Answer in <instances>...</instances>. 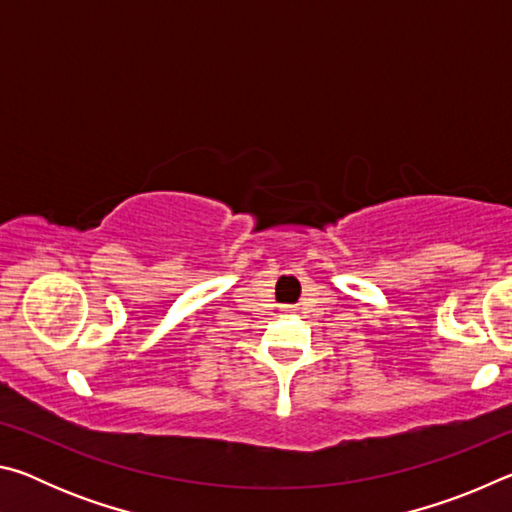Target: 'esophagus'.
Returning a JSON list of instances; mask_svg holds the SVG:
<instances>
[{
	"label": "esophagus",
	"mask_w": 512,
	"mask_h": 512,
	"mask_svg": "<svg viewBox=\"0 0 512 512\" xmlns=\"http://www.w3.org/2000/svg\"><path fill=\"white\" fill-rule=\"evenodd\" d=\"M287 311H291V309H287Z\"/></svg>",
	"instance_id": "34e87169"
}]
</instances>
